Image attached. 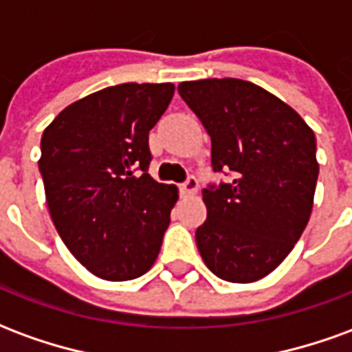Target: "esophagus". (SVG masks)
I'll return each instance as SVG.
<instances>
[{
  "mask_svg": "<svg viewBox=\"0 0 352 352\" xmlns=\"http://www.w3.org/2000/svg\"><path fill=\"white\" fill-rule=\"evenodd\" d=\"M198 186H199L198 179H196L194 175H190L183 184H179V190H181L183 196H192V194H196V192H198Z\"/></svg>",
  "mask_w": 352,
  "mask_h": 352,
  "instance_id": "esophagus-1",
  "label": "esophagus"
}]
</instances>
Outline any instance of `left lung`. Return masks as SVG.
<instances>
[{
  "instance_id": "8db88e82",
  "label": "left lung",
  "mask_w": 352,
  "mask_h": 352,
  "mask_svg": "<svg viewBox=\"0 0 352 352\" xmlns=\"http://www.w3.org/2000/svg\"><path fill=\"white\" fill-rule=\"evenodd\" d=\"M177 90L211 138L213 171L232 175L204 188L199 254L224 280L262 279L309 222L318 177L315 133L290 105L249 80H186Z\"/></svg>"
}]
</instances>
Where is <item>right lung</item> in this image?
<instances>
[{"label": "right lung", "mask_w": 352, "mask_h": 352, "mask_svg": "<svg viewBox=\"0 0 352 352\" xmlns=\"http://www.w3.org/2000/svg\"><path fill=\"white\" fill-rule=\"evenodd\" d=\"M175 87L124 82L65 107L41 138V171L50 217L65 247L96 277L130 280L158 258L173 184L148 175V131Z\"/></svg>", "instance_id": "right-lung-1"}]
</instances>
